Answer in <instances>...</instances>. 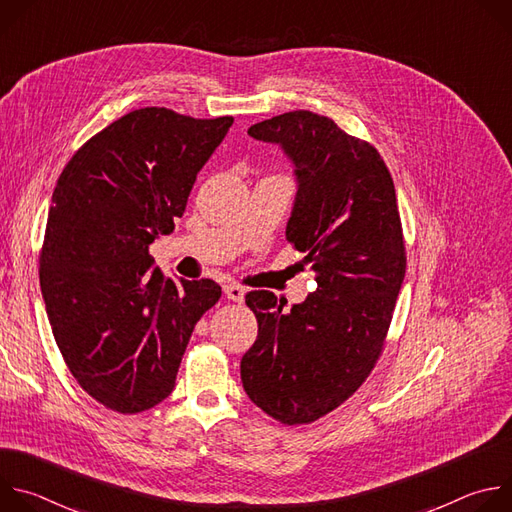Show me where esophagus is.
<instances>
[{"mask_svg": "<svg viewBox=\"0 0 512 512\" xmlns=\"http://www.w3.org/2000/svg\"><path fill=\"white\" fill-rule=\"evenodd\" d=\"M223 291H225V296L229 298V300H233V302H243L245 300V287L243 285H239V283H225L223 285Z\"/></svg>", "mask_w": 512, "mask_h": 512, "instance_id": "1", "label": "esophagus"}]
</instances>
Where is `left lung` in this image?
<instances>
[{
	"instance_id": "8db88e82",
	"label": "left lung",
	"mask_w": 512,
	"mask_h": 512,
	"mask_svg": "<svg viewBox=\"0 0 512 512\" xmlns=\"http://www.w3.org/2000/svg\"><path fill=\"white\" fill-rule=\"evenodd\" d=\"M296 164L285 239L306 253L318 289L281 312L249 291L259 334L241 360L249 399L283 425L312 423L352 397L383 354L407 257L391 172L375 145L330 117L289 111L247 131Z\"/></svg>"
}]
</instances>
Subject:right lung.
<instances>
[{
  "mask_svg": "<svg viewBox=\"0 0 512 512\" xmlns=\"http://www.w3.org/2000/svg\"><path fill=\"white\" fill-rule=\"evenodd\" d=\"M233 117L135 109L85 141L58 176L40 251V287L70 375L101 405L162 403L200 316L221 300L212 279L176 283L150 245L174 231L200 168Z\"/></svg>",
  "mask_w": 512,
  "mask_h": 512,
  "instance_id": "1",
  "label": "right lung"
}]
</instances>
